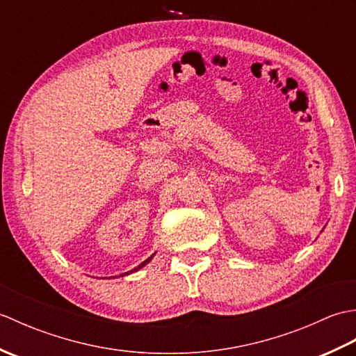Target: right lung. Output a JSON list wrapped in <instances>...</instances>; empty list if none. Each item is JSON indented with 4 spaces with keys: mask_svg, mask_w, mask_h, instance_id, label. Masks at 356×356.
Segmentation results:
<instances>
[{
    "mask_svg": "<svg viewBox=\"0 0 356 356\" xmlns=\"http://www.w3.org/2000/svg\"><path fill=\"white\" fill-rule=\"evenodd\" d=\"M153 257H154V254H153V255H151V257H148V259H147L145 261H143V263H140L138 268H134V269H131L130 272H125V274H120V277H124V275H128V274H131V272H136V270H139L140 268H143V266H145V264H148V263L151 261V259H153Z\"/></svg>",
    "mask_w": 356,
    "mask_h": 356,
    "instance_id": "1",
    "label": "right lung"
}]
</instances>
